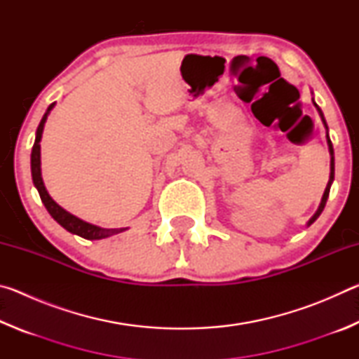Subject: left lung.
I'll list each match as a JSON object with an SVG mask.
<instances>
[{
  "instance_id": "obj_1",
  "label": "left lung",
  "mask_w": 359,
  "mask_h": 359,
  "mask_svg": "<svg viewBox=\"0 0 359 359\" xmlns=\"http://www.w3.org/2000/svg\"><path fill=\"white\" fill-rule=\"evenodd\" d=\"M313 101V100H312ZM313 104H315V107H317V111H318V114H320V117H321V121H323V125H325V128H326V131H327V125H326V120H325V115H323V112H321V109L317 106V102L313 101ZM326 139H327V149H330V155H331V172H330V180H327V185H326V188H325V193H323V196H321V201H320V205H318V209H317V212H315V214L312 215V218L311 220L307 222V226H311V224L317 220V218L320 217V214L321 212H323V209H325V205H326V201H327V196H330V190H331V185H332V182H334V149H332V142H331V139H330V135H327L326 133Z\"/></svg>"
}]
</instances>
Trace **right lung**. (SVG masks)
I'll use <instances>...</instances> for the list:
<instances>
[{
    "instance_id": "right-lung-1",
    "label": "right lung",
    "mask_w": 359,
    "mask_h": 359,
    "mask_svg": "<svg viewBox=\"0 0 359 359\" xmlns=\"http://www.w3.org/2000/svg\"><path fill=\"white\" fill-rule=\"evenodd\" d=\"M53 106H55V102L47 107L44 117H42L38 130H36V139L32 150V177H33V184L36 187V190H38L41 196L42 204L46 205L47 212L52 215L53 220H55L58 224H62L66 231H69L72 234L81 236L83 239L100 241V239L111 238L114 234L123 233V231H126L128 228H101V226H96V224L81 220L79 217L69 214L68 210H65L62 205H58L55 201H53L50 194L47 193L44 180H42V174H41V144L39 142L42 137V131H44L46 120L53 109Z\"/></svg>"
}]
</instances>
